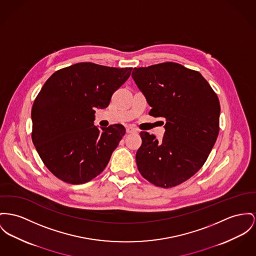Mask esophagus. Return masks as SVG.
<instances>
[{"label": "esophagus", "mask_w": 256, "mask_h": 256, "mask_svg": "<svg viewBox=\"0 0 256 256\" xmlns=\"http://www.w3.org/2000/svg\"><path fill=\"white\" fill-rule=\"evenodd\" d=\"M126 132H127V134H131V133H136V130L134 127L127 126V127H126Z\"/></svg>", "instance_id": "34e87169"}]
</instances>
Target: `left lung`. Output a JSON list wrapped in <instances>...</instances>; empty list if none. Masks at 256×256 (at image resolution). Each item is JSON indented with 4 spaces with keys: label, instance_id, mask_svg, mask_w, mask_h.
I'll use <instances>...</instances> for the list:
<instances>
[{
    "label": "left lung",
    "instance_id": "1",
    "mask_svg": "<svg viewBox=\"0 0 256 256\" xmlns=\"http://www.w3.org/2000/svg\"><path fill=\"white\" fill-rule=\"evenodd\" d=\"M132 76L152 106L150 116L166 120L161 140L140 133L138 172L156 186H178L202 168L216 144L218 95L199 72L174 62L134 68Z\"/></svg>",
    "mask_w": 256,
    "mask_h": 256
}]
</instances>
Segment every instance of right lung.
I'll use <instances>...</instances> for the list:
<instances>
[{
    "instance_id": "obj_1",
    "label": "right lung",
    "mask_w": 256,
    "mask_h": 256,
    "mask_svg": "<svg viewBox=\"0 0 256 256\" xmlns=\"http://www.w3.org/2000/svg\"><path fill=\"white\" fill-rule=\"evenodd\" d=\"M132 68L84 62L55 72L32 108V140L46 168L59 180L82 184L102 172L125 128L94 125L95 108H104Z\"/></svg>"
}]
</instances>
